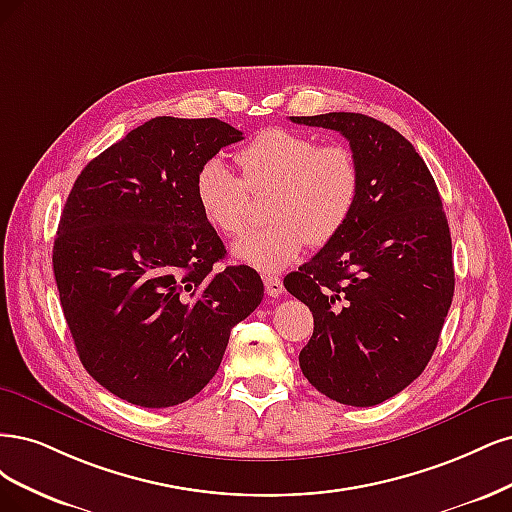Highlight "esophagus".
I'll return each mask as SVG.
<instances>
[{"label": "esophagus", "instance_id": "obj_1", "mask_svg": "<svg viewBox=\"0 0 512 512\" xmlns=\"http://www.w3.org/2000/svg\"><path fill=\"white\" fill-rule=\"evenodd\" d=\"M263 285H266V293L270 295V298H278V295H283V291H285L283 280L276 276H263Z\"/></svg>", "mask_w": 512, "mask_h": 512}]
</instances>
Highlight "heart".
I'll use <instances>...</instances> for the list:
<instances>
[{
	"label": "heart",
	"mask_w": 512,
	"mask_h": 512,
	"mask_svg": "<svg viewBox=\"0 0 512 512\" xmlns=\"http://www.w3.org/2000/svg\"><path fill=\"white\" fill-rule=\"evenodd\" d=\"M242 178L210 159L195 176V202L204 221L223 236L246 225L251 193L270 191V225L253 229L234 244V257L261 272H280L304 246L332 242L357 206L361 170L344 144L319 146L300 131L272 127L238 151Z\"/></svg>",
	"instance_id": "heart-1"
}]
</instances>
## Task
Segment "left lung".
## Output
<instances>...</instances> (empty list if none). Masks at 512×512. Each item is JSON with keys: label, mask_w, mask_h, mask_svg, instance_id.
<instances>
[{"label": "left lung", "mask_w": 512, "mask_h": 512, "mask_svg": "<svg viewBox=\"0 0 512 512\" xmlns=\"http://www.w3.org/2000/svg\"><path fill=\"white\" fill-rule=\"evenodd\" d=\"M289 119L340 131L361 170L349 223L285 276L315 319L300 368L340 404H381L425 370L451 308L447 214L425 161L393 127L359 112Z\"/></svg>", "instance_id": "left-lung-1"}]
</instances>
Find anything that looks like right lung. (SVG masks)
<instances>
[{
	"mask_svg": "<svg viewBox=\"0 0 512 512\" xmlns=\"http://www.w3.org/2000/svg\"><path fill=\"white\" fill-rule=\"evenodd\" d=\"M238 140L219 119L155 117L89 161L68 195L53 246L61 308L82 366L121 400L193 398L261 304L253 268H214L225 246L193 191L204 163Z\"/></svg>",
	"mask_w": 512,
	"mask_h": 512,
	"instance_id": "1",
	"label": "right lung"
}]
</instances>
